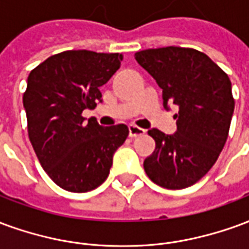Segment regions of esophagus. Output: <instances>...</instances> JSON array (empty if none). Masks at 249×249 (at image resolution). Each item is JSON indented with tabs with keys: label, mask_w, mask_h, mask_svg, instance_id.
<instances>
[{
	"label": "esophagus",
	"mask_w": 249,
	"mask_h": 249,
	"mask_svg": "<svg viewBox=\"0 0 249 249\" xmlns=\"http://www.w3.org/2000/svg\"><path fill=\"white\" fill-rule=\"evenodd\" d=\"M145 133V129H142L140 126H136V125H129V136L130 137H139Z\"/></svg>",
	"instance_id": "1"
}]
</instances>
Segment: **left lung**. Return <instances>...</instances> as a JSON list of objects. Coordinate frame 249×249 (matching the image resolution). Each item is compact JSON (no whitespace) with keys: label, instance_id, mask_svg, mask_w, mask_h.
I'll use <instances>...</instances> for the list:
<instances>
[{"label":"left lung","instance_id":"obj_1","mask_svg":"<svg viewBox=\"0 0 249 249\" xmlns=\"http://www.w3.org/2000/svg\"><path fill=\"white\" fill-rule=\"evenodd\" d=\"M135 58L162 89L164 108L178 107L175 135L148 130L156 149L144 160V169L162 188L191 187L213 167L228 137L235 109L230 77L191 48L146 49Z\"/></svg>","mask_w":249,"mask_h":249}]
</instances>
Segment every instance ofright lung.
Instances as JSON below:
<instances>
[{
	"label": "right lung",
	"mask_w": 249,
	"mask_h": 249,
	"mask_svg": "<svg viewBox=\"0 0 249 249\" xmlns=\"http://www.w3.org/2000/svg\"><path fill=\"white\" fill-rule=\"evenodd\" d=\"M123 61L120 53L66 51L30 71L24 93L28 133L41 167L69 192H88L107 180L114 152L129 135L124 124L85 123L84 109L100 101V87Z\"/></svg>",
	"instance_id": "1"
}]
</instances>
